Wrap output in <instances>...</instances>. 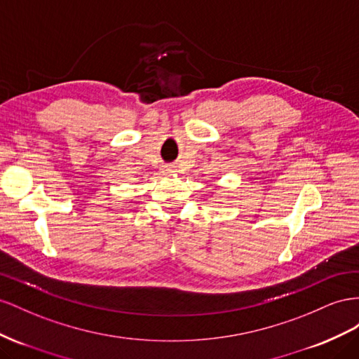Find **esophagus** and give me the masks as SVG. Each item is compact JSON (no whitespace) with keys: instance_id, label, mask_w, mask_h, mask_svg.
<instances>
[{"instance_id":"obj_1","label":"esophagus","mask_w":359,"mask_h":359,"mask_svg":"<svg viewBox=\"0 0 359 359\" xmlns=\"http://www.w3.org/2000/svg\"><path fill=\"white\" fill-rule=\"evenodd\" d=\"M165 172L167 174H176L177 170H176V167H174V165H167L165 167Z\"/></svg>"}]
</instances>
